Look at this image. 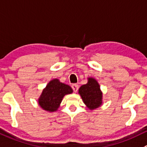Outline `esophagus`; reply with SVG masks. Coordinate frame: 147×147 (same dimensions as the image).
<instances>
[{
    "label": "esophagus",
    "instance_id": "1",
    "mask_svg": "<svg viewBox=\"0 0 147 147\" xmlns=\"http://www.w3.org/2000/svg\"><path fill=\"white\" fill-rule=\"evenodd\" d=\"M72 90H73L74 92H76L78 90V88H79V87H78V85H77V84H73V85H72Z\"/></svg>",
    "mask_w": 147,
    "mask_h": 147
}]
</instances>
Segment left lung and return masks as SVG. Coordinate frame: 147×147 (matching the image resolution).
I'll return each instance as SVG.
<instances>
[{"label": "left lung", "instance_id": "8db88e82", "mask_svg": "<svg viewBox=\"0 0 147 147\" xmlns=\"http://www.w3.org/2000/svg\"><path fill=\"white\" fill-rule=\"evenodd\" d=\"M88 80V83L82 85L78 92L85 105L89 109L94 110L102 105V93L96 80L92 78H89Z\"/></svg>", "mask_w": 147, "mask_h": 147}]
</instances>
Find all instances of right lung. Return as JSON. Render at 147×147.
<instances>
[{
  "instance_id": "1",
  "label": "right lung",
  "mask_w": 147,
  "mask_h": 147,
  "mask_svg": "<svg viewBox=\"0 0 147 147\" xmlns=\"http://www.w3.org/2000/svg\"><path fill=\"white\" fill-rule=\"evenodd\" d=\"M73 92L72 88L58 79L49 81L38 99L39 105L47 111H57L65 95Z\"/></svg>"
}]
</instances>
